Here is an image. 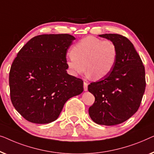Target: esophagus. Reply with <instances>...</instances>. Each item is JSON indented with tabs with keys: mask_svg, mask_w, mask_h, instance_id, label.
Listing matches in <instances>:
<instances>
[{
	"mask_svg": "<svg viewBox=\"0 0 154 154\" xmlns=\"http://www.w3.org/2000/svg\"><path fill=\"white\" fill-rule=\"evenodd\" d=\"M88 84L87 83V82H84V91H87L88 90Z\"/></svg>",
	"mask_w": 154,
	"mask_h": 154,
	"instance_id": "obj_1",
	"label": "esophagus"
}]
</instances>
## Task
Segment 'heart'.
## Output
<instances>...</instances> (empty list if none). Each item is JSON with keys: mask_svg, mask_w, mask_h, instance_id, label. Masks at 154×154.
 I'll return each mask as SVG.
<instances>
[{"mask_svg": "<svg viewBox=\"0 0 154 154\" xmlns=\"http://www.w3.org/2000/svg\"><path fill=\"white\" fill-rule=\"evenodd\" d=\"M70 55L66 61L70 74L77 76L86 70L94 79H100L113 70L117 60V48L112 40L88 36L72 47Z\"/></svg>", "mask_w": 154, "mask_h": 154, "instance_id": "1", "label": "heart"}]
</instances>
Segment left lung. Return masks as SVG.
Listing matches in <instances>:
<instances>
[{
  "instance_id": "8db88e82",
  "label": "left lung",
  "mask_w": 154,
  "mask_h": 154,
  "mask_svg": "<svg viewBox=\"0 0 154 154\" xmlns=\"http://www.w3.org/2000/svg\"><path fill=\"white\" fill-rule=\"evenodd\" d=\"M117 48V60L109 75L88 86L95 96L88 114L95 123L114 125L128 119L139 109L144 95L145 69L128 39L119 34H103Z\"/></svg>"
}]
</instances>
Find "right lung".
Here are the masks:
<instances>
[{
	"label": "right lung",
	"mask_w": 154,
	"mask_h": 154,
	"mask_svg": "<svg viewBox=\"0 0 154 154\" xmlns=\"http://www.w3.org/2000/svg\"><path fill=\"white\" fill-rule=\"evenodd\" d=\"M74 40L69 34L40 35L17 54L9 75L10 99L26 120L54 121L66 101L84 91L82 79L66 71V54Z\"/></svg>",
	"instance_id": "obj_1"
}]
</instances>
